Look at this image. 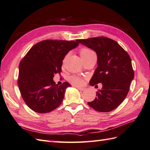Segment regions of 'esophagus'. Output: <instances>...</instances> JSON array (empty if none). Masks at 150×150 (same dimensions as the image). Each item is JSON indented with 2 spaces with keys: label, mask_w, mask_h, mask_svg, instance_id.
Instances as JSON below:
<instances>
[{
  "label": "esophagus",
  "mask_w": 150,
  "mask_h": 150,
  "mask_svg": "<svg viewBox=\"0 0 150 150\" xmlns=\"http://www.w3.org/2000/svg\"><path fill=\"white\" fill-rule=\"evenodd\" d=\"M76 88H77V89H78L79 91H84V90H85V88H82V87H76Z\"/></svg>",
  "instance_id": "1"
}]
</instances>
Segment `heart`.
Here are the masks:
<instances>
[{"instance_id": "obj_1", "label": "heart", "mask_w": 150, "mask_h": 150, "mask_svg": "<svg viewBox=\"0 0 150 150\" xmlns=\"http://www.w3.org/2000/svg\"><path fill=\"white\" fill-rule=\"evenodd\" d=\"M93 54H94V52L87 48H82L80 50V55L81 56L82 59L83 61L86 59L89 58V57ZM67 56H65V57L63 61V64L64 63L65 59H66ZM68 80L72 84H74V85L76 86H82L84 84V80L82 78L80 77V76H75V75L71 76L69 77Z\"/></svg>"}]
</instances>
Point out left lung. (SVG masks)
Segmentation results:
<instances>
[{
    "mask_svg": "<svg viewBox=\"0 0 150 150\" xmlns=\"http://www.w3.org/2000/svg\"><path fill=\"white\" fill-rule=\"evenodd\" d=\"M78 42L94 50L98 56V67L90 85H103L102 89L96 92L97 97L88 105L99 112H111L124 101L129 93L134 76L130 57L116 41L108 37H93Z\"/></svg>",
    "mask_w": 150,
    "mask_h": 150,
    "instance_id": "obj_1",
    "label": "left lung"
}]
</instances>
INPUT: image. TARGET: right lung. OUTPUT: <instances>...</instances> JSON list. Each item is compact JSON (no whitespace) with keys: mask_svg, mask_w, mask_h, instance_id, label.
<instances>
[{"mask_svg":"<svg viewBox=\"0 0 150 150\" xmlns=\"http://www.w3.org/2000/svg\"><path fill=\"white\" fill-rule=\"evenodd\" d=\"M78 40H45L29 50L19 65L18 86L21 96L30 109L39 113L52 112L63 102L65 90L70 87L64 82L56 84L53 77L61 72L63 60Z\"/></svg>","mask_w":150,"mask_h":150,"instance_id":"1","label":"right lung"}]
</instances>
